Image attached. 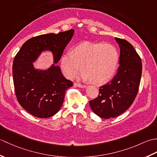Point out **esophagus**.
<instances>
[{
    "label": "esophagus",
    "instance_id": "1",
    "mask_svg": "<svg viewBox=\"0 0 157 157\" xmlns=\"http://www.w3.org/2000/svg\"><path fill=\"white\" fill-rule=\"evenodd\" d=\"M74 86H75V87L81 88H86V86L82 85L80 84H78V83H74Z\"/></svg>",
    "mask_w": 157,
    "mask_h": 157
}]
</instances>
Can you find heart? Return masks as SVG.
I'll return each mask as SVG.
<instances>
[{
    "label": "heart",
    "mask_w": 157,
    "mask_h": 157,
    "mask_svg": "<svg viewBox=\"0 0 157 157\" xmlns=\"http://www.w3.org/2000/svg\"><path fill=\"white\" fill-rule=\"evenodd\" d=\"M119 54L114 46L104 42H85L61 58V68L67 78L75 76L80 69L79 78L94 85L111 80L117 68Z\"/></svg>",
    "instance_id": "heart-1"
}]
</instances>
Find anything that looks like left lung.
Here are the masks:
<instances>
[{
    "label": "left lung",
    "instance_id": "1",
    "mask_svg": "<svg viewBox=\"0 0 157 157\" xmlns=\"http://www.w3.org/2000/svg\"><path fill=\"white\" fill-rule=\"evenodd\" d=\"M120 48L119 67L111 81L99 88L96 98L89 102L96 115L110 119L124 113L138 92L142 65L135 48L125 40L115 38Z\"/></svg>",
    "mask_w": 157,
    "mask_h": 157
}]
</instances>
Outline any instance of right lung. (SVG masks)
Masks as SVG:
<instances>
[{"label":"right lung","mask_w":157,"mask_h":157,"mask_svg":"<svg viewBox=\"0 0 157 157\" xmlns=\"http://www.w3.org/2000/svg\"><path fill=\"white\" fill-rule=\"evenodd\" d=\"M73 34L74 29H70L36 36L26 41L15 56L13 76L17 98L25 111L36 117L55 115L61 107L67 90L73 86L55 64ZM44 51L52 53L53 64L46 70L36 68L33 63Z\"/></svg>","instance_id":"add662e5"}]
</instances>
